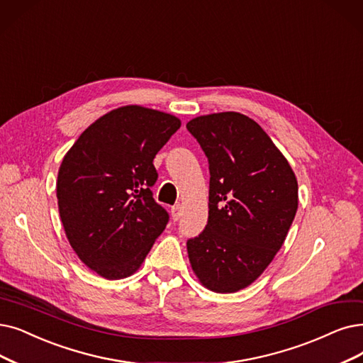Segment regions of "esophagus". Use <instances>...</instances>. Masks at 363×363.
<instances>
[{"instance_id": "34e87169", "label": "esophagus", "mask_w": 363, "mask_h": 363, "mask_svg": "<svg viewBox=\"0 0 363 363\" xmlns=\"http://www.w3.org/2000/svg\"><path fill=\"white\" fill-rule=\"evenodd\" d=\"M180 216H182V207H180V204L171 207V217H172V220H179Z\"/></svg>"}]
</instances>
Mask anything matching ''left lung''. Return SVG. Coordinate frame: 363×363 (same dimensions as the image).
Returning a JSON list of instances; mask_svg holds the SVG:
<instances>
[{"mask_svg":"<svg viewBox=\"0 0 363 363\" xmlns=\"http://www.w3.org/2000/svg\"><path fill=\"white\" fill-rule=\"evenodd\" d=\"M210 164L208 223L187 241L199 283L234 294L256 281L281 249L298 210V182L284 155L237 111L187 122Z\"/></svg>","mask_w":363,"mask_h":363,"instance_id":"1","label":"left lung"}]
</instances>
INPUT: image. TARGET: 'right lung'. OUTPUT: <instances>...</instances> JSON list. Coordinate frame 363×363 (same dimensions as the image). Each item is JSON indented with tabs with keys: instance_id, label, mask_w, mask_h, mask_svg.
<instances>
[{
	"instance_id": "obj_1",
	"label": "right lung",
	"mask_w": 363,
	"mask_h": 363,
	"mask_svg": "<svg viewBox=\"0 0 363 363\" xmlns=\"http://www.w3.org/2000/svg\"><path fill=\"white\" fill-rule=\"evenodd\" d=\"M182 126L169 113L123 106L101 116L65 153L57 208L82 262L107 280L138 271L168 213L155 202L156 153Z\"/></svg>"
}]
</instances>
